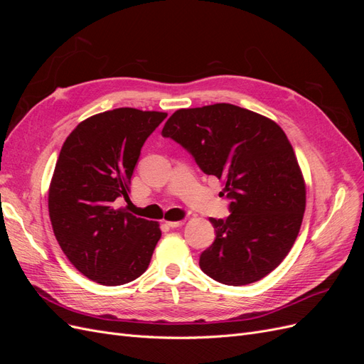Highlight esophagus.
<instances>
[{
  "mask_svg": "<svg viewBox=\"0 0 364 364\" xmlns=\"http://www.w3.org/2000/svg\"><path fill=\"white\" fill-rule=\"evenodd\" d=\"M185 222L183 220H179V222H167V225L170 226V228H179V226H182Z\"/></svg>",
  "mask_w": 364,
  "mask_h": 364,
  "instance_id": "esophagus-1",
  "label": "esophagus"
}]
</instances>
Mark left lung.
<instances>
[{
	"label": "left lung",
	"instance_id": "obj_1",
	"mask_svg": "<svg viewBox=\"0 0 364 364\" xmlns=\"http://www.w3.org/2000/svg\"><path fill=\"white\" fill-rule=\"evenodd\" d=\"M162 136L188 150L223 183L226 220L209 218L215 240L199 266L226 285L257 282L277 269L302 225L306 190L294 150L273 119L229 103L179 109Z\"/></svg>",
	"mask_w": 364,
	"mask_h": 364
}]
</instances>
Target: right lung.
I'll use <instances>...</instances> for the list:
<instances>
[{
  "instance_id": "add662e5",
  "label": "right lung",
  "mask_w": 364,
  "mask_h": 364,
  "mask_svg": "<svg viewBox=\"0 0 364 364\" xmlns=\"http://www.w3.org/2000/svg\"><path fill=\"white\" fill-rule=\"evenodd\" d=\"M165 117L118 107L86 118L63 142L48 190L50 220L65 255L91 281L123 285L149 267L159 223L117 200L129 199L141 147Z\"/></svg>"
}]
</instances>
